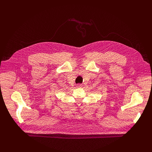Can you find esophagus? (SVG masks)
I'll list each match as a JSON object with an SVG mask.
<instances>
[{
	"instance_id": "34e87169",
	"label": "esophagus",
	"mask_w": 152,
	"mask_h": 152,
	"mask_svg": "<svg viewBox=\"0 0 152 152\" xmlns=\"http://www.w3.org/2000/svg\"><path fill=\"white\" fill-rule=\"evenodd\" d=\"M83 86H82V84H77V85H76V87H81Z\"/></svg>"
}]
</instances>
